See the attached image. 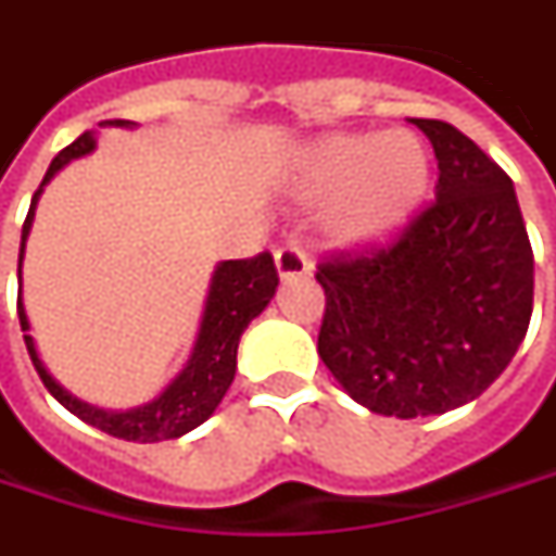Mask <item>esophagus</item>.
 Listing matches in <instances>:
<instances>
[{
  "label": "esophagus",
  "instance_id": "1",
  "mask_svg": "<svg viewBox=\"0 0 556 556\" xmlns=\"http://www.w3.org/2000/svg\"><path fill=\"white\" fill-rule=\"evenodd\" d=\"M275 269L287 281V278L312 275V263H308V256H305V251H302L296 241H287V244H281L275 251Z\"/></svg>",
  "mask_w": 556,
  "mask_h": 556
}]
</instances>
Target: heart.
<instances>
[{
	"label": "heart",
	"instance_id": "1",
	"mask_svg": "<svg viewBox=\"0 0 556 556\" xmlns=\"http://www.w3.org/2000/svg\"><path fill=\"white\" fill-rule=\"evenodd\" d=\"M308 193L329 202L332 239L369 248L393 239L420 212L432 184V156L415 132L329 136L308 154Z\"/></svg>",
	"mask_w": 556,
	"mask_h": 556
}]
</instances>
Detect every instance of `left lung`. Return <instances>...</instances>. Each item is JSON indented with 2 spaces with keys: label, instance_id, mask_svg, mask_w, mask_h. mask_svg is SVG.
I'll use <instances>...</instances> for the list:
<instances>
[{
  "label": "left lung",
  "instance_id": "8db88e82",
  "mask_svg": "<svg viewBox=\"0 0 556 556\" xmlns=\"http://www.w3.org/2000/svg\"><path fill=\"white\" fill-rule=\"evenodd\" d=\"M439 160L435 202L388 244L317 263V354L375 415H445L511 363L533 315V248L511 178L445 121L412 117Z\"/></svg>",
  "mask_w": 556,
  "mask_h": 556
}]
</instances>
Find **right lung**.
<instances>
[{
	"instance_id": "right-lung-1",
	"label": "right lung",
	"mask_w": 556,
	"mask_h": 556,
	"mask_svg": "<svg viewBox=\"0 0 556 556\" xmlns=\"http://www.w3.org/2000/svg\"><path fill=\"white\" fill-rule=\"evenodd\" d=\"M99 126H129V121H105ZM96 148L93 132H84L53 156L51 168L45 175V181L33 197L29 214L23 220L21 236V260H17V278H21L23 248H26V236L33 229V217H36V202L45 190V184L51 181L60 168L72 163L75 156L90 154ZM278 287V271H275V260L269 251L251 256V260H227L220 263L212 275V287H208V300H205V312H202V324H199L197 344L193 354L187 359L178 378L168 384L154 402L129 408V412H105L87 402L75 400L68 390H63L45 369V363L38 359L36 342L29 336V320L23 312V296L17 293V317H21V329L26 332L23 342L33 357L38 378L45 381V388L51 390V396L60 405H66L68 412L80 417L84 424H90L96 430L109 432L114 439H126V442H163V439H178L184 432L197 430L199 424H205L214 415V408L220 405L224 393L236 378V354H239V339L244 327L254 320L269 300L275 296Z\"/></svg>"
}]
</instances>
